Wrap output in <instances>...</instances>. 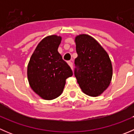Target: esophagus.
Returning a JSON list of instances; mask_svg holds the SVG:
<instances>
[{
    "mask_svg": "<svg viewBox=\"0 0 134 134\" xmlns=\"http://www.w3.org/2000/svg\"><path fill=\"white\" fill-rule=\"evenodd\" d=\"M68 64H69V65L71 67V68L72 69H73V63H72V62H71V61H69Z\"/></svg>",
    "mask_w": 134,
    "mask_h": 134,
    "instance_id": "1",
    "label": "esophagus"
}]
</instances>
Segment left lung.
<instances>
[{
    "label": "left lung",
    "mask_w": 134,
    "mask_h": 134,
    "mask_svg": "<svg viewBox=\"0 0 134 134\" xmlns=\"http://www.w3.org/2000/svg\"><path fill=\"white\" fill-rule=\"evenodd\" d=\"M78 57L74 71L82 91L91 97L102 94L109 86L112 78L111 62L104 49L89 35L75 38Z\"/></svg>",
    "instance_id": "1"
}]
</instances>
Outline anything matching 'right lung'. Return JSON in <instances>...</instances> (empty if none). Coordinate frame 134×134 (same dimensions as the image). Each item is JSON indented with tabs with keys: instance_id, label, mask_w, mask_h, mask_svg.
Listing matches in <instances>:
<instances>
[{
	"instance_id": "right-lung-1",
	"label": "right lung",
	"mask_w": 134,
	"mask_h": 134,
	"mask_svg": "<svg viewBox=\"0 0 134 134\" xmlns=\"http://www.w3.org/2000/svg\"><path fill=\"white\" fill-rule=\"evenodd\" d=\"M62 37L56 35L41 40L32 54L27 75L31 88L45 100H52L63 92L65 80L72 75L71 67L58 51Z\"/></svg>"
}]
</instances>
